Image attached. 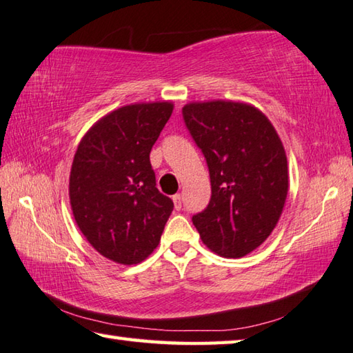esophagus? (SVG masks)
I'll use <instances>...</instances> for the list:
<instances>
[{
	"instance_id": "obj_1",
	"label": "esophagus",
	"mask_w": 353,
	"mask_h": 353,
	"mask_svg": "<svg viewBox=\"0 0 353 353\" xmlns=\"http://www.w3.org/2000/svg\"><path fill=\"white\" fill-rule=\"evenodd\" d=\"M172 202H174V208H176V210H181V208H182L183 200H182V196H181V194L172 196Z\"/></svg>"
}]
</instances>
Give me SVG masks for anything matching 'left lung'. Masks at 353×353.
<instances>
[{
	"instance_id": "obj_1",
	"label": "left lung",
	"mask_w": 353,
	"mask_h": 353,
	"mask_svg": "<svg viewBox=\"0 0 353 353\" xmlns=\"http://www.w3.org/2000/svg\"><path fill=\"white\" fill-rule=\"evenodd\" d=\"M182 114L211 179L210 203L192 216V225L212 252L243 257L269 237L285 206L283 143L268 117L248 103L192 102Z\"/></svg>"
}]
</instances>
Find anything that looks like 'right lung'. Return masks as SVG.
Returning <instances> with one entry per match:
<instances>
[{
  "label": "right lung",
  "instance_id": "add662e5",
  "mask_svg": "<svg viewBox=\"0 0 353 353\" xmlns=\"http://www.w3.org/2000/svg\"><path fill=\"white\" fill-rule=\"evenodd\" d=\"M171 102L131 103L103 116L82 137L72 163L70 205L88 243L121 265L153 252L174 208L156 188L150 151Z\"/></svg>",
  "mask_w": 353,
  "mask_h": 353
}]
</instances>
